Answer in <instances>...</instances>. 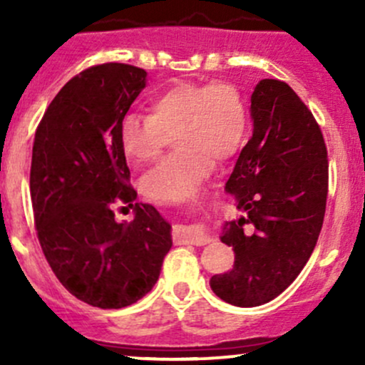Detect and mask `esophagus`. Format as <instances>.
Instances as JSON below:
<instances>
[{
  "mask_svg": "<svg viewBox=\"0 0 365 365\" xmlns=\"http://www.w3.org/2000/svg\"><path fill=\"white\" fill-rule=\"evenodd\" d=\"M175 238L192 245H206L210 242V235L206 227L200 224H190V226H180L175 231Z\"/></svg>",
  "mask_w": 365,
  "mask_h": 365,
  "instance_id": "34e87169",
  "label": "esophagus"
}]
</instances>
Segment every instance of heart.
I'll list each match as a JSON object with an SVG mask.
<instances>
[{
    "instance_id": "heart-1",
    "label": "heart",
    "mask_w": 365,
    "mask_h": 365,
    "mask_svg": "<svg viewBox=\"0 0 365 365\" xmlns=\"http://www.w3.org/2000/svg\"><path fill=\"white\" fill-rule=\"evenodd\" d=\"M244 97L230 83H175L150 101V114L128 113L120 123V145L128 160L148 164L175 134L176 152L141 180V190L159 201L182 203L196 196L213 159L235 155L247 134Z\"/></svg>"
}]
</instances>
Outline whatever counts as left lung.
Masks as SVG:
<instances>
[{
    "instance_id": "8db88e82",
    "label": "left lung",
    "mask_w": 365,
    "mask_h": 365,
    "mask_svg": "<svg viewBox=\"0 0 365 365\" xmlns=\"http://www.w3.org/2000/svg\"><path fill=\"white\" fill-rule=\"evenodd\" d=\"M251 118L252 138L226 182L244 212L220 235L235 264L210 279L213 293L238 307L267 304L295 281L318 242L329 192L323 134L288 84L261 79Z\"/></svg>"
}]
</instances>
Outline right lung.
<instances>
[{
	"mask_svg": "<svg viewBox=\"0 0 365 365\" xmlns=\"http://www.w3.org/2000/svg\"><path fill=\"white\" fill-rule=\"evenodd\" d=\"M146 86V72L95 65L72 77L35 132L29 173L43 256L58 281L101 309L135 304L155 286L171 249V224L152 205L134 203L120 123ZM135 206L132 223L114 204Z\"/></svg>",
	"mask_w": 365,
	"mask_h": 365,
	"instance_id": "right-lung-1",
	"label": "right lung"
}]
</instances>
